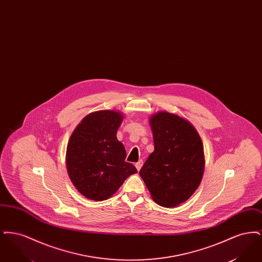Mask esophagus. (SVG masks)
Masks as SVG:
<instances>
[{"mask_svg":"<svg viewBox=\"0 0 262 262\" xmlns=\"http://www.w3.org/2000/svg\"><path fill=\"white\" fill-rule=\"evenodd\" d=\"M142 164H143L142 160H139L138 162L136 163V168H137V171H139V170L141 169V167H142Z\"/></svg>","mask_w":262,"mask_h":262,"instance_id":"1","label":"esophagus"}]
</instances>
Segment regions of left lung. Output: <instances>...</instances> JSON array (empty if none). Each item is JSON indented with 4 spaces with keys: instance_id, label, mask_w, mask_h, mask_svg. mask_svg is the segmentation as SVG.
Wrapping results in <instances>:
<instances>
[{
    "instance_id": "obj_1",
    "label": "left lung",
    "mask_w": 262,
    "mask_h": 262,
    "mask_svg": "<svg viewBox=\"0 0 262 262\" xmlns=\"http://www.w3.org/2000/svg\"><path fill=\"white\" fill-rule=\"evenodd\" d=\"M149 124L154 151L139 174L157 204L176 207L200 187L205 166L203 144L192 124L173 113L157 112Z\"/></svg>"
}]
</instances>
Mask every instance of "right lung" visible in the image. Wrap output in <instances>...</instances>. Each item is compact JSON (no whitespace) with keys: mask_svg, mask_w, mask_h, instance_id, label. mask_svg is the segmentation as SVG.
Instances as JSON below:
<instances>
[{"mask_svg":"<svg viewBox=\"0 0 262 262\" xmlns=\"http://www.w3.org/2000/svg\"><path fill=\"white\" fill-rule=\"evenodd\" d=\"M123 113L101 110L90 113L76 125L67 146L68 174L75 188L88 200H108L137 173L125 162V146L118 140L117 130Z\"/></svg>","mask_w":262,"mask_h":262,"instance_id":"right-lung-1","label":"right lung"}]
</instances>
